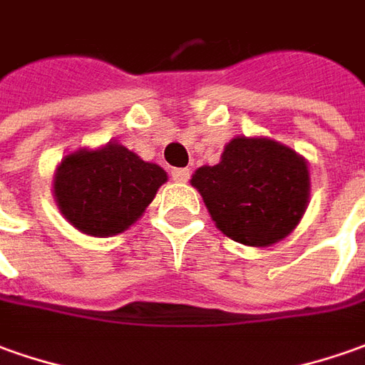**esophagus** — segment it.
Segmentation results:
<instances>
[{
  "instance_id": "34e87169",
  "label": "esophagus",
  "mask_w": 365,
  "mask_h": 365,
  "mask_svg": "<svg viewBox=\"0 0 365 365\" xmlns=\"http://www.w3.org/2000/svg\"><path fill=\"white\" fill-rule=\"evenodd\" d=\"M172 180L178 183H185L190 180V170L185 168H178V170H172Z\"/></svg>"
}]
</instances>
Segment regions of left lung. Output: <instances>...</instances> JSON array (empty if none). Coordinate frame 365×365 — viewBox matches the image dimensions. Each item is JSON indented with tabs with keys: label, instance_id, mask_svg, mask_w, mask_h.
<instances>
[{
	"label": "left lung",
	"instance_id": "left-lung-1",
	"mask_svg": "<svg viewBox=\"0 0 365 365\" xmlns=\"http://www.w3.org/2000/svg\"><path fill=\"white\" fill-rule=\"evenodd\" d=\"M192 185L217 230L252 247L292 234L309 200L306 160L269 138H234L220 163L195 170Z\"/></svg>",
	"mask_w": 365,
	"mask_h": 365
}]
</instances>
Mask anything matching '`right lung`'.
Listing matches in <instances>:
<instances>
[{
	"label": "right lung",
	"instance_id": "obj_1",
	"mask_svg": "<svg viewBox=\"0 0 365 365\" xmlns=\"http://www.w3.org/2000/svg\"><path fill=\"white\" fill-rule=\"evenodd\" d=\"M168 173L115 141L66 155L53 175V197L76 230L96 237L125 232L150 205Z\"/></svg>",
	"mask_w": 365,
	"mask_h": 365
}]
</instances>
